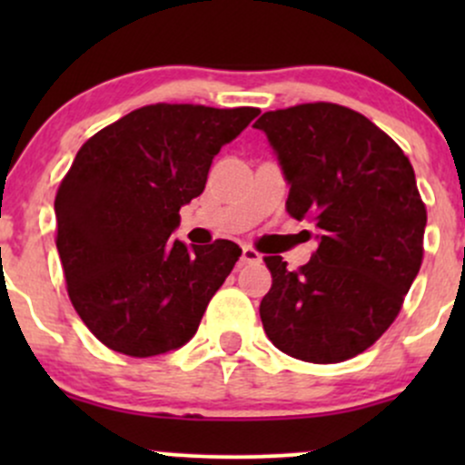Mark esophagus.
<instances>
[{
  "instance_id": "esophagus-1",
  "label": "esophagus",
  "mask_w": 465,
  "mask_h": 465,
  "mask_svg": "<svg viewBox=\"0 0 465 465\" xmlns=\"http://www.w3.org/2000/svg\"><path fill=\"white\" fill-rule=\"evenodd\" d=\"M240 260H242V264H255L262 260V255L258 253L253 247H249V244H244L242 247V255H240Z\"/></svg>"
}]
</instances>
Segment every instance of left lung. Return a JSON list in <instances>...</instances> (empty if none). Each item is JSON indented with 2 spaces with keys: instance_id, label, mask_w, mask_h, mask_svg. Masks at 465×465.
I'll return each mask as SVG.
<instances>
[{
  "instance_id": "1",
  "label": "left lung",
  "mask_w": 465,
  "mask_h": 465,
  "mask_svg": "<svg viewBox=\"0 0 465 465\" xmlns=\"http://www.w3.org/2000/svg\"><path fill=\"white\" fill-rule=\"evenodd\" d=\"M291 185L286 210L317 227L311 262L266 255L260 303L277 350L306 362L354 359L381 339L418 275L426 207L413 165L365 115L332 103L266 111L255 122Z\"/></svg>"
}]
</instances>
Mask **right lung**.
<instances>
[{
  "mask_svg": "<svg viewBox=\"0 0 465 465\" xmlns=\"http://www.w3.org/2000/svg\"><path fill=\"white\" fill-rule=\"evenodd\" d=\"M258 114L151 104L83 143L56 192V249L69 300L106 348L148 359L196 334L242 249L170 236L205 190L212 159Z\"/></svg>",
  "mask_w": 465,
  "mask_h": 465,
  "instance_id": "obj_1",
  "label": "right lung"
}]
</instances>
